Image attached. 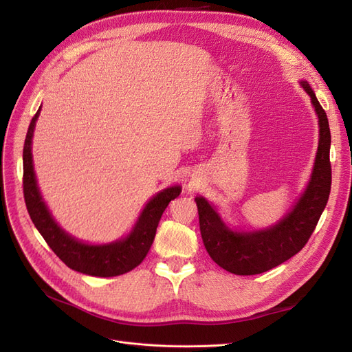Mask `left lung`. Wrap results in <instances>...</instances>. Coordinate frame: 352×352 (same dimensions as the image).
Wrapping results in <instances>:
<instances>
[{"instance_id":"1","label":"left lung","mask_w":352,"mask_h":352,"mask_svg":"<svg viewBox=\"0 0 352 352\" xmlns=\"http://www.w3.org/2000/svg\"><path fill=\"white\" fill-rule=\"evenodd\" d=\"M318 117L320 140L310 182L287 216L270 229L235 232L229 229L208 201L197 197L202 242L212 261L233 274L250 276L267 272L300 252L310 239L327 204L332 185L330 129L327 116L308 82H301Z\"/></svg>"}]
</instances>
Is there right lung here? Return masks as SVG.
Instances as JSON below:
<instances>
[{
    "label": "right lung",
    "mask_w": 352,
    "mask_h": 352,
    "mask_svg": "<svg viewBox=\"0 0 352 352\" xmlns=\"http://www.w3.org/2000/svg\"><path fill=\"white\" fill-rule=\"evenodd\" d=\"M41 110V109H39ZM39 110L32 119L23 146V194L29 216L42 238L57 257L72 270L97 278L124 274L140 265L150 251L158 221L168 202L177 198L182 188L170 186L158 192L142 210L131 235L107 245H89L72 238L52 219L36 185L32 163V136Z\"/></svg>",
    "instance_id": "obj_1"
}]
</instances>
